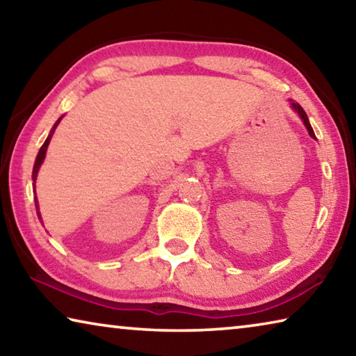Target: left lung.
Instances as JSON below:
<instances>
[{"label":"left lung","instance_id":"left-lung-1","mask_svg":"<svg viewBox=\"0 0 356 356\" xmlns=\"http://www.w3.org/2000/svg\"><path fill=\"white\" fill-rule=\"evenodd\" d=\"M291 102V106H292V110L298 114L300 116V119L303 120V124H305V127H306V130H308V134H309V136L311 138H314L316 140V135H314V130H312V127H311V124H309V119H308V116H306V113H305V110L303 108H301L297 102H293V100H289Z\"/></svg>","mask_w":356,"mask_h":356}]
</instances>
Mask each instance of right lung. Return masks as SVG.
<instances>
[{"mask_svg":"<svg viewBox=\"0 0 356 356\" xmlns=\"http://www.w3.org/2000/svg\"><path fill=\"white\" fill-rule=\"evenodd\" d=\"M61 119H63V116L59 118L56 122H55V125H53V129L50 130V135L47 136V140H45V143L42 144V147H40V150H39V154H38V156H35V161H34V168H33V188H34V193H35V179H38V172H39V170H40V166H42V163H44V160H45V154H47V149H48V144H50V140H51V136H53V134H55V130H56V127H58V124L61 122ZM34 202H35V210H38V216H39V220L42 221V216H40V212H39V204H38V196H34Z\"/></svg>","mask_w":356,"mask_h":356,"instance_id":"add662e5","label":"right lung"}]
</instances>
